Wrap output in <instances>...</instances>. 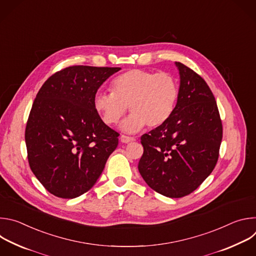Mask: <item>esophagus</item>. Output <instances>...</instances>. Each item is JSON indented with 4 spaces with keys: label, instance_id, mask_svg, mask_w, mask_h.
Wrapping results in <instances>:
<instances>
[{
    "label": "esophagus",
    "instance_id": "1",
    "mask_svg": "<svg viewBox=\"0 0 256 256\" xmlns=\"http://www.w3.org/2000/svg\"><path fill=\"white\" fill-rule=\"evenodd\" d=\"M136 138H132V136H120V142H124V144H128V142H134Z\"/></svg>",
    "mask_w": 256,
    "mask_h": 256
}]
</instances>
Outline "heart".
<instances>
[{"mask_svg":"<svg viewBox=\"0 0 256 256\" xmlns=\"http://www.w3.org/2000/svg\"><path fill=\"white\" fill-rule=\"evenodd\" d=\"M112 93L97 92L93 107L104 124L114 126L126 114L120 130L126 134L140 132L146 124L157 128L165 124L176 107L179 88L173 76L134 68L118 76L110 85Z\"/></svg>","mask_w":256,"mask_h":256,"instance_id":"b5f03b06","label":"heart"}]
</instances>
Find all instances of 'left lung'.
<instances>
[{"instance_id": "1", "label": "left lung", "mask_w": 256, "mask_h": 256, "mask_svg": "<svg viewBox=\"0 0 256 256\" xmlns=\"http://www.w3.org/2000/svg\"><path fill=\"white\" fill-rule=\"evenodd\" d=\"M180 85L170 118L140 138L138 171L152 190L171 198L192 194L214 170L223 136L216 102L206 81L175 62Z\"/></svg>"}]
</instances>
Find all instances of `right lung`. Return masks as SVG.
I'll use <instances>...</instances> for the list:
<instances>
[{
    "label": "right lung",
    "mask_w": 256,
    "mask_h": 256,
    "mask_svg": "<svg viewBox=\"0 0 256 256\" xmlns=\"http://www.w3.org/2000/svg\"><path fill=\"white\" fill-rule=\"evenodd\" d=\"M120 68L72 66L50 77L33 102L25 130L28 162L52 194L88 192L118 144V134L93 107L99 87Z\"/></svg>",
    "instance_id": "right-lung-1"
}]
</instances>
